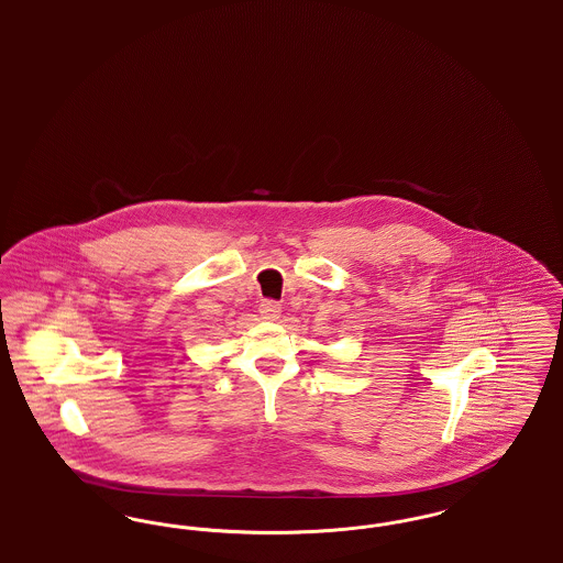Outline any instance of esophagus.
<instances>
[{
    "instance_id": "esophagus-1",
    "label": "esophagus",
    "mask_w": 563,
    "mask_h": 563,
    "mask_svg": "<svg viewBox=\"0 0 563 563\" xmlns=\"http://www.w3.org/2000/svg\"><path fill=\"white\" fill-rule=\"evenodd\" d=\"M280 303L274 301V299H264L262 306H260V314L266 319V321H276L280 317Z\"/></svg>"
}]
</instances>
